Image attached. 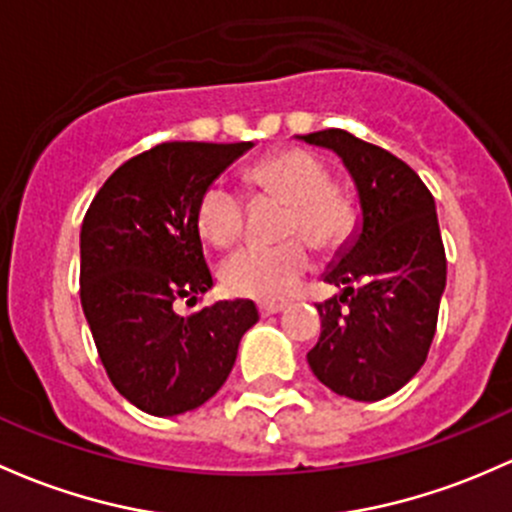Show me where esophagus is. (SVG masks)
Returning <instances> with one entry per match:
<instances>
[{
  "mask_svg": "<svg viewBox=\"0 0 512 512\" xmlns=\"http://www.w3.org/2000/svg\"><path fill=\"white\" fill-rule=\"evenodd\" d=\"M284 301H257V311H260V316H272V314H279V311L284 309Z\"/></svg>",
  "mask_w": 512,
  "mask_h": 512,
  "instance_id": "esophagus-1",
  "label": "esophagus"
}]
</instances>
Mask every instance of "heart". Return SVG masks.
<instances>
[{
    "label": "heart",
    "mask_w": 512,
    "mask_h": 512,
    "mask_svg": "<svg viewBox=\"0 0 512 512\" xmlns=\"http://www.w3.org/2000/svg\"><path fill=\"white\" fill-rule=\"evenodd\" d=\"M247 184L257 196L289 203L277 245H245L220 267L228 292L252 299H284L311 267V245L336 250L358 225V203L346 188L331 184V169L306 149H279L247 169ZM247 201L223 181H213L198 198V230L213 245L228 247L240 238Z\"/></svg>",
    "instance_id": "heart-1"
}]
</instances>
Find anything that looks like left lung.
Listing matches in <instances>:
<instances>
[{
    "instance_id": "1",
    "label": "left lung",
    "mask_w": 512,
    "mask_h": 512,
    "mask_svg": "<svg viewBox=\"0 0 512 512\" xmlns=\"http://www.w3.org/2000/svg\"><path fill=\"white\" fill-rule=\"evenodd\" d=\"M343 159L363 228L326 272L341 297L319 304L321 336L306 360L336 395L375 402L410 383L427 360L446 287L434 196L417 171L346 129L304 134Z\"/></svg>"
}]
</instances>
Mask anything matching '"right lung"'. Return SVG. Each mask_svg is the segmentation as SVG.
<instances>
[{
	"label": "right lung",
	"mask_w": 512,
	"mask_h": 512,
	"mask_svg": "<svg viewBox=\"0 0 512 512\" xmlns=\"http://www.w3.org/2000/svg\"><path fill=\"white\" fill-rule=\"evenodd\" d=\"M250 142H161L102 184L80 228V304L110 383L157 417L196 410L223 387L252 301L179 316L176 299L213 287L198 235V198Z\"/></svg>",
	"instance_id": "obj_1"
}]
</instances>
